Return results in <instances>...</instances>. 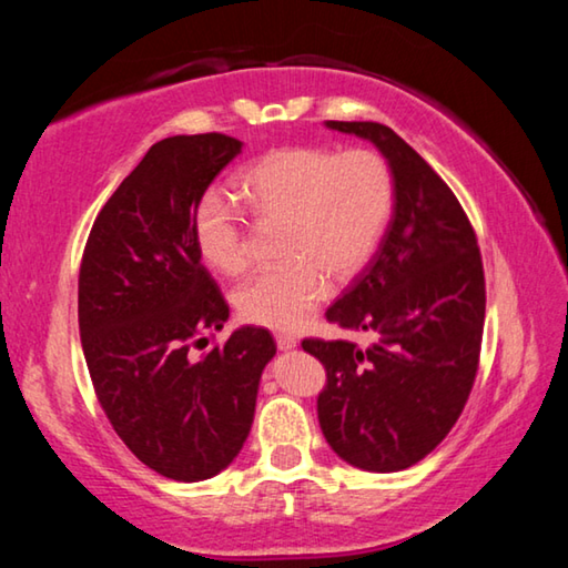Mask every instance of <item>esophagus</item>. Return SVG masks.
Segmentation results:
<instances>
[{"label":"esophagus","mask_w":568,"mask_h":568,"mask_svg":"<svg viewBox=\"0 0 568 568\" xmlns=\"http://www.w3.org/2000/svg\"><path fill=\"white\" fill-rule=\"evenodd\" d=\"M275 343H277V348H281V351H293L295 345H297V338H295V335H291V333H277L275 335Z\"/></svg>","instance_id":"obj_1"}]
</instances>
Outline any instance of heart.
<instances>
[{"label":"heart","instance_id":"1","mask_svg":"<svg viewBox=\"0 0 568 568\" xmlns=\"http://www.w3.org/2000/svg\"><path fill=\"white\" fill-rule=\"evenodd\" d=\"M237 195L261 225H283L267 267L237 287L235 305L247 323L293 331L328 295V277L348 283L386 233L393 213V172L376 150L335 152L293 145L267 152L237 178ZM192 245L217 273L237 275L250 265L245 217L217 192L200 200Z\"/></svg>","mask_w":568,"mask_h":568}]
</instances>
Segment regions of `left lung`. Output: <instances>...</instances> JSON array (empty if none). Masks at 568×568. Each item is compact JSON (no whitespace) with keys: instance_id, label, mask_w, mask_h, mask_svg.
Returning a JSON list of instances; mask_svg holds the SVG:
<instances>
[{"instance_id":"left-lung-1","label":"left lung","mask_w":568,"mask_h":568,"mask_svg":"<svg viewBox=\"0 0 568 568\" xmlns=\"http://www.w3.org/2000/svg\"><path fill=\"white\" fill-rule=\"evenodd\" d=\"M388 160L396 203L378 253L325 318L373 343L305 338L325 368L318 420L351 466L393 474L426 458L474 388L486 281L476 233L436 170L378 122H325Z\"/></svg>"}]
</instances>
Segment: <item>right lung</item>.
I'll return each instance as SVG.
<instances>
[{"label": "right lung", "instance_id": "1", "mask_svg": "<svg viewBox=\"0 0 568 568\" xmlns=\"http://www.w3.org/2000/svg\"><path fill=\"white\" fill-rule=\"evenodd\" d=\"M243 142L220 132L155 142L90 230L80 265V338L114 434L148 468L205 480L250 434L275 341L243 325L197 358L230 307L192 245V217Z\"/></svg>", "mask_w": 568, "mask_h": 568}]
</instances>
